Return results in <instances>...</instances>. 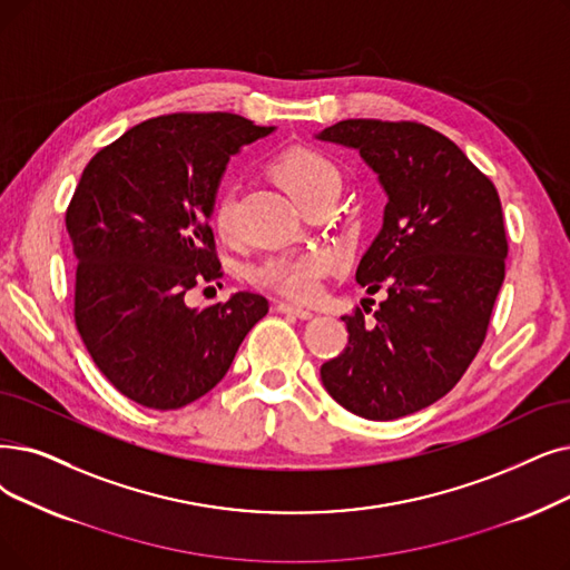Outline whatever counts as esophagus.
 <instances>
[{"label": "esophagus", "mask_w": 570, "mask_h": 570, "mask_svg": "<svg viewBox=\"0 0 570 570\" xmlns=\"http://www.w3.org/2000/svg\"><path fill=\"white\" fill-rule=\"evenodd\" d=\"M277 312L295 316V318H312L314 316V312H309L305 307H298V305H293V303H277Z\"/></svg>", "instance_id": "34e87169"}]
</instances>
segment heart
I'll list each match as a JSON object with an SVG mask.
<instances>
[{
	"mask_svg": "<svg viewBox=\"0 0 570 570\" xmlns=\"http://www.w3.org/2000/svg\"><path fill=\"white\" fill-rule=\"evenodd\" d=\"M275 175L295 203L303 205L321 188L340 184L337 167L312 148H291L275 163ZM214 228L228 237L233 233V197L220 193L214 205ZM335 256L328 249H307L301 254H277L258 263L252 269V279L261 286L275 288L291 298L307 301L316 295L321 277L328 275Z\"/></svg>",
	"mask_w": 570,
	"mask_h": 570,
	"instance_id": "1",
	"label": "heart"
}]
</instances>
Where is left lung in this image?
Returning a JSON list of instances; mask_svg holds the SVG:
<instances>
[{"label": "left lung", "instance_id": "8db88e82", "mask_svg": "<svg viewBox=\"0 0 570 570\" xmlns=\"http://www.w3.org/2000/svg\"><path fill=\"white\" fill-rule=\"evenodd\" d=\"M316 139L358 151L386 193L382 230L356 269L386 298L375 324L361 309L342 316L350 344L321 365V382L344 410L389 422L440 401L480 352L505 279L501 200L452 139L422 122L350 118Z\"/></svg>", "mask_w": 570, "mask_h": 570}]
</instances>
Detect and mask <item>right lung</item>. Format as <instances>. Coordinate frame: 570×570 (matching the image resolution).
<instances>
[{"label": "right lung", "instance_id": "right-lung-1", "mask_svg": "<svg viewBox=\"0 0 570 570\" xmlns=\"http://www.w3.org/2000/svg\"><path fill=\"white\" fill-rule=\"evenodd\" d=\"M269 132L224 111L158 116L97 151L73 190V318L102 375L144 407L203 399L267 314L258 293L203 309L186 293L220 277L209 218L230 156Z\"/></svg>", "mask_w": 570, "mask_h": 570}]
</instances>
